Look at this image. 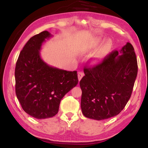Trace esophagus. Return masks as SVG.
<instances>
[{
    "instance_id": "34e87169",
    "label": "esophagus",
    "mask_w": 148,
    "mask_h": 148,
    "mask_svg": "<svg viewBox=\"0 0 148 148\" xmlns=\"http://www.w3.org/2000/svg\"><path fill=\"white\" fill-rule=\"evenodd\" d=\"M84 72H78V73H77V77H78L79 82L80 81V80L82 79V78L84 77Z\"/></svg>"
}]
</instances>
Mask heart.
<instances>
[{"instance_id": "obj_1", "label": "heart", "mask_w": 148, "mask_h": 148, "mask_svg": "<svg viewBox=\"0 0 148 148\" xmlns=\"http://www.w3.org/2000/svg\"><path fill=\"white\" fill-rule=\"evenodd\" d=\"M102 40L101 39H96L95 42L92 43L91 46V49H95L97 47L99 46V45L102 43ZM112 46V42L110 40H106L104 42V43L102 44L101 49H99V51L91 59L92 63L97 64V62H99L103 58V57L106 56L108 53V52L110 51V48Z\"/></svg>"}]
</instances>
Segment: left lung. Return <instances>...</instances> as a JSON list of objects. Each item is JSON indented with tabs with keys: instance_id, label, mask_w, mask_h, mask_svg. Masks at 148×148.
I'll return each instance as SVG.
<instances>
[{
	"instance_id": "left-lung-1",
	"label": "left lung",
	"mask_w": 148,
	"mask_h": 148,
	"mask_svg": "<svg viewBox=\"0 0 148 148\" xmlns=\"http://www.w3.org/2000/svg\"><path fill=\"white\" fill-rule=\"evenodd\" d=\"M137 73L136 54L129 42L100 64L85 67L79 82L84 116L100 121L119 114L131 98Z\"/></svg>"
}]
</instances>
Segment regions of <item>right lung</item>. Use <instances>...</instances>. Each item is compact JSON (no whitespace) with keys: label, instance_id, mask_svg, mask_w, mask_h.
Instances as JSON below:
<instances>
[{"label":"right lung","instance_id":"obj_1","mask_svg":"<svg viewBox=\"0 0 148 148\" xmlns=\"http://www.w3.org/2000/svg\"><path fill=\"white\" fill-rule=\"evenodd\" d=\"M51 36L45 31L30 38L15 69L17 98L27 114L40 119L56 116L61 99L78 83L77 71L49 66L41 58L42 44Z\"/></svg>","mask_w":148,"mask_h":148}]
</instances>
